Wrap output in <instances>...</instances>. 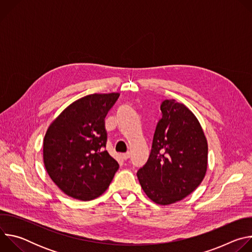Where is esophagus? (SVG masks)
<instances>
[{
  "label": "esophagus",
  "mask_w": 252,
  "mask_h": 252,
  "mask_svg": "<svg viewBox=\"0 0 252 252\" xmlns=\"http://www.w3.org/2000/svg\"><path fill=\"white\" fill-rule=\"evenodd\" d=\"M122 157H123V158H124L125 160H126V159H128V158H129L130 154H129V153H126V154H124Z\"/></svg>",
  "instance_id": "esophagus-1"
}]
</instances>
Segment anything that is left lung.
Listing matches in <instances>:
<instances>
[{"mask_svg": "<svg viewBox=\"0 0 252 252\" xmlns=\"http://www.w3.org/2000/svg\"><path fill=\"white\" fill-rule=\"evenodd\" d=\"M148 161L137 172L146 194L166 205L182 200L201 184L207 168V141L195 116L174 99H164Z\"/></svg>", "mask_w": 252, "mask_h": 252, "instance_id": "left-lung-1", "label": "left lung"}]
</instances>
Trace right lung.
I'll list each match as a JSON object with an SVG mask.
<instances>
[{
  "mask_svg": "<svg viewBox=\"0 0 252 252\" xmlns=\"http://www.w3.org/2000/svg\"><path fill=\"white\" fill-rule=\"evenodd\" d=\"M120 94H94L71 104L52 123L44 138V163L66 195L92 200L101 195L119 169L105 151L104 118Z\"/></svg>",
  "mask_w": 252,
  "mask_h": 252,
  "instance_id": "obj_1",
  "label": "right lung"
}]
</instances>
